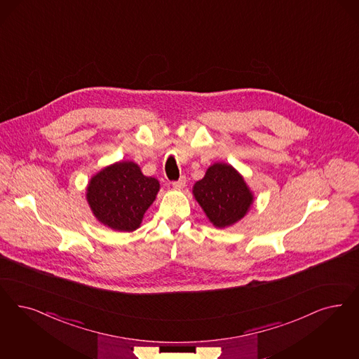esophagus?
Masks as SVG:
<instances>
[{
  "label": "esophagus",
  "mask_w": 359,
  "mask_h": 359,
  "mask_svg": "<svg viewBox=\"0 0 359 359\" xmlns=\"http://www.w3.org/2000/svg\"><path fill=\"white\" fill-rule=\"evenodd\" d=\"M186 184H187L186 176H182V177H180V179H179V180H177V182H173L172 187H173V188H175V189H179V191H180V189H183V188H184V187H186Z\"/></svg>",
  "instance_id": "34e87169"
}]
</instances>
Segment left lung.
Returning a JSON list of instances; mask_svg holds the SVG:
<instances>
[{
    "mask_svg": "<svg viewBox=\"0 0 359 359\" xmlns=\"http://www.w3.org/2000/svg\"><path fill=\"white\" fill-rule=\"evenodd\" d=\"M192 195L216 228H228L244 219L255 201L243 175L222 161L208 167L204 177L194 184Z\"/></svg>",
    "mask_w": 359,
    "mask_h": 359,
    "instance_id": "left-lung-1",
    "label": "left lung"
}]
</instances>
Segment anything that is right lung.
Masks as SVG:
<instances>
[{"mask_svg": "<svg viewBox=\"0 0 359 359\" xmlns=\"http://www.w3.org/2000/svg\"><path fill=\"white\" fill-rule=\"evenodd\" d=\"M161 189L159 180L133 161L112 163L93 175L86 188L90 210L99 223L118 232L136 231Z\"/></svg>", "mask_w": 359, "mask_h": 359, "instance_id": "obj_1", "label": "right lung"}]
</instances>
